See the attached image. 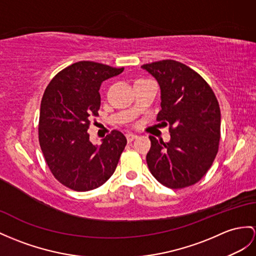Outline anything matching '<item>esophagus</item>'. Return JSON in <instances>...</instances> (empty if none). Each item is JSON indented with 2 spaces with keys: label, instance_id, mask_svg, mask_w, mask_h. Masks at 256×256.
Returning a JSON list of instances; mask_svg holds the SVG:
<instances>
[{
  "label": "esophagus",
  "instance_id": "1",
  "mask_svg": "<svg viewBox=\"0 0 256 256\" xmlns=\"http://www.w3.org/2000/svg\"><path fill=\"white\" fill-rule=\"evenodd\" d=\"M126 138H127V141H128V142H132L134 139L138 138V136L134 134H126Z\"/></svg>",
  "mask_w": 256,
  "mask_h": 256
}]
</instances>
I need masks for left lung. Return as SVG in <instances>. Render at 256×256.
<instances>
[{"label":"left lung","instance_id":"obj_1","mask_svg":"<svg viewBox=\"0 0 256 256\" xmlns=\"http://www.w3.org/2000/svg\"><path fill=\"white\" fill-rule=\"evenodd\" d=\"M141 67L158 80L162 108L158 122L168 124L170 132L168 142L150 136L148 170L168 188L194 184L208 172L218 152L220 110L217 98L200 74L177 60Z\"/></svg>","mask_w":256,"mask_h":256}]
</instances>
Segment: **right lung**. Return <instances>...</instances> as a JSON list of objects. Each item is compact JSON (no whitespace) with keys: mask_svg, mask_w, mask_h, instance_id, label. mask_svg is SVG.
<instances>
[{"mask_svg":"<svg viewBox=\"0 0 256 256\" xmlns=\"http://www.w3.org/2000/svg\"><path fill=\"white\" fill-rule=\"evenodd\" d=\"M124 68L82 60L66 67L51 80L42 96L39 142L53 176L67 188L89 191L113 175L127 139L113 130L93 146L88 129L101 105L100 86Z\"/></svg>","mask_w":256,"mask_h":256,"instance_id":"obj_1","label":"right lung"}]
</instances>
